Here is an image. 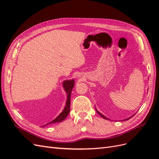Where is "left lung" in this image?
Segmentation results:
<instances>
[{
  "mask_svg": "<svg viewBox=\"0 0 159 159\" xmlns=\"http://www.w3.org/2000/svg\"><path fill=\"white\" fill-rule=\"evenodd\" d=\"M96 111H97V112H98V114H99V115H100V116H102V117H103V119H107V120H110V119H109V118H107V117H105V116H104V115H103V114H102V113H101L100 112H99V111H98L97 109H96ZM133 116H131V117H129V118H127V119H125V120H128L129 119H130V118H131V117H132Z\"/></svg>",
  "mask_w": 159,
  "mask_h": 159,
  "instance_id": "left-lung-1",
  "label": "left lung"
}]
</instances>
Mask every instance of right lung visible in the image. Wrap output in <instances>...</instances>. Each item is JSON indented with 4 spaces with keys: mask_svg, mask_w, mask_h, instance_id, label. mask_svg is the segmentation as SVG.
<instances>
[{
    "mask_svg": "<svg viewBox=\"0 0 159 159\" xmlns=\"http://www.w3.org/2000/svg\"><path fill=\"white\" fill-rule=\"evenodd\" d=\"M63 87L67 93V100L66 103V106L63 110V111H62L56 119L53 120V121L44 125H43L42 127H45L46 125H48L52 124V123H60L63 121V120H64L66 118V117L70 113V109L71 92L72 89H73V88L74 87V80H65L63 82Z\"/></svg>",
    "mask_w": 159,
    "mask_h": 159,
    "instance_id": "1",
    "label": "right lung"
}]
</instances>
